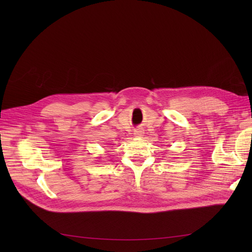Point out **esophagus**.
I'll return each mask as SVG.
<instances>
[{"instance_id": "34e87169", "label": "esophagus", "mask_w": 252, "mask_h": 252, "mask_svg": "<svg viewBox=\"0 0 252 252\" xmlns=\"http://www.w3.org/2000/svg\"><path fill=\"white\" fill-rule=\"evenodd\" d=\"M143 133H144V131H143V129H141V128H138V129H135V130H134V135L139 136V138L143 135Z\"/></svg>"}]
</instances>
